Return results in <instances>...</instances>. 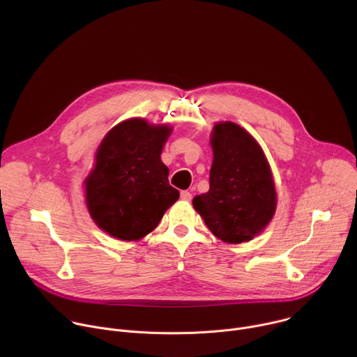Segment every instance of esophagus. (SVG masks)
Masks as SVG:
<instances>
[{
  "label": "esophagus",
  "mask_w": 357,
  "mask_h": 357,
  "mask_svg": "<svg viewBox=\"0 0 357 357\" xmlns=\"http://www.w3.org/2000/svg\"><path fill=\"white\" fill-rule=\"evenodd\" d=\"M181 199L182 200H190L192 199V193L188 192V190H182L181 192Z\"/></svg>",
  "instance_id": "obj_1"
}]
</instances>
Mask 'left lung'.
<instances>
[{"label":"left lung","instance_id":"left-lung-1","mask_svg":"<svg viewBox=\"0 0 357 357\" xmlns=\"http://www.w3.org/2000/svg\"><path fill=\"white\" fill-rule=\"evenodd\" d=\"M211 144V188L193 197V208L222 241H248L275 213L277 192L268 161L259 142L231 121L215 124Z\"/></svg>","mask_w":357,"mask_h":357}]
</instances>
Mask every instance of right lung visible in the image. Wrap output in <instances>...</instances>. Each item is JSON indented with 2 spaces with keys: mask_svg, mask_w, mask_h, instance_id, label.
Listing matches in <instances>:
<instances>
[{
  "mask_svg": "<svg viewBox=\"0 0 357 357\" xmlns=\"http://www.w3.org/2000/svg\"><path fill=\"white\" fill-rule=\"evenodd\" d=\"M171 132L167 124L135 117L113 127L100 142L84 195L101 230L119 240H139L178 200L179 192L169 185V169L161 161Z\"/></svg>",
  "mask_w": 357,
  "mask_h": 357,
  "instance_id": "right-lung-1",
  "label": "right lung"
}]
</instances>
